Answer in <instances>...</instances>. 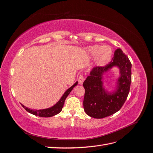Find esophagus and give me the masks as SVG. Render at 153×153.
<instances>
[{
    "mask_svg": "<svg viewBox=\"0 0 153 153\" xmlns=\"http://www.w3.org/2000/svg\"><path fill=\"white\" fill-rule=\"evenodd\" d=\"M84 80H85V78L83 75H80L79 76H78V84H82Z\"/></svg>",
    "mask_w": 153,
    "mask_h": 153,
    "instance_id": "34e87169",
    "label": "esophagus"
}]
</instances>
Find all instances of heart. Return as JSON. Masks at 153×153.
<instances>
[{
    "mask_svg": "<svg viewBox=\"0 0 153 153\" xmlns=\"http://www.w3.org/2000/svg\"><path fill=\"white\" fill-rule=\"evenodd\" d=\"M89 52L96 57V63L100 66H103L107 64L111 60L112 55V50L109 46L95 45L89 48Z\"/></svg>",
    "mask_w": 153,
    "mask_h": 153,
    "instance_id": "b5f03b06",
    "label": "heart"
}]
</instances>
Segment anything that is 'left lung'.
Returning <instances> with one entry per match:
<instances>
[{
	"label": "left lung",
	"instance_id": "left-lung-1",
	"mask_svg": "<svg viewBox=\"0 0 153 153\" xmlns=\"http://www.w3.org/2000/svg\"><path fill=\"white\" fill-rule=\"evenodd\" d=\"M113 66L120 69L116 91L106 92L102 87V73ZM131 82V63L121 48L115 50L112 61L105 66H97L92 69L83 83L85 89L84 108L90 117L102 119L115 114L121 108L130 89Z\"/></svg>",
	"mask_w": 153,
	"mask_h": 153
}]
</instances>
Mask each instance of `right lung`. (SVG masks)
Instances as JSON below:
<instances>
[{"instance_id": "obj_1", "label": "right lung", "mask_w": 153, "mask_h": 153, "mask_svg": "<svg viewBox=\"0 0 153 153\" xmlns=\"http://www.w3.org/2000/svg\"><path fill=\"white\" fill-rule=\"evenodd\" d=\"M77 84H78V82H76L75 84L72 85L70 88H69V89L65 92V93L63 94V96H62V98H61V100H60L54 106H53L52 107H51L50 108L43 109V110H32V109H30V108H27L26 106H25L24 105H22V106L28 112H29L32 114H33V115H38V116H39V117H49L53 116V115H56V114H59V113L61 112V110L63 108L64 101H65L68 96L69 94V93H70L71 91H72V89Z\"/></svg>"}]
</instances>
